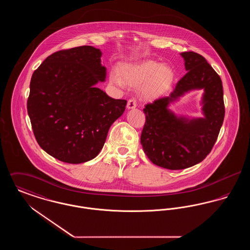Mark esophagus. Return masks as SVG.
<instances>
[{
	"instance_id": "34e87169",
	"label": "esophagus",
	"mask_w": 250,
	"mask_h": 250,
	"mask_svg": "<svg viewBox=\"0 0 250 250\" xmlns=\"http://www.w3.org/2000/svg\"><path fill=\"white\" fill-rule=\"evenodd\" d=\"M136 107H137V101L134 97H132L127 102V108H135Z\"/></svg>"
}]
</instances>
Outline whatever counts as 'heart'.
I'll use <instances>...</instances> for the list:
<instances>
[{
	"instance_id": "1",
	"label": "heart",
	"mask_w": 250,
	"mask_h": 250,
	"mask_svg": "<svg viewBox=\"0 0 250 250\" xmlns=\"http://www.w3.org/2000/svg\"><path fill=\"white\" fill-rule=\"evenodd\" d=\"M120 76L117 72L110 74V82L118 86L125 83L137 86L147 82L142 89L146 96L161 94L173 80V72L160 63L146 61L140 63H125L120 66Z\"/></svg>"
}]
</instances>
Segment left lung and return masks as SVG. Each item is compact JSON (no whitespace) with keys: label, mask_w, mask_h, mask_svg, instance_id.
<instances>
[{"label":"left lung","mask_w":250,"mask_h":250,"mask_svg":"<svg viewBox=\"0 0 250 250\" xmlns=\"http://www.w3.org/2000/svg\"><path fill=\"white\" fill-rule=\"evenodd\" d=\"M188 73L168 96L145 105L146 121L141 143L148 158L157 166L183 169L194 166L210 154L225 116L222 82L205 58L194 51L181 53ZM203 88L204 119L178 118L168 105L191 89Z\"/></svg>","instance_id":"8db88e82"}]
</instances>
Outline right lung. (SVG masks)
I'll use <instances>...</instances> for the list:
<instances>
[{
	"label": "right lung",
	"mask_w": 250,
	"mask_h": 250,
	"mask_svg": "<svg viewBox=\"0 0 250 250\" xmlns=\"http://www.w3.org/2000/svg\"><path fill=\"white\" fill-rule=\"evenodd\" d=\"M100 49L92 46L54 52L34 72L27 110L36 142L60 161L80 164L95 158L126 100L95 87L105 82Z\"/></svg>",
	"instance_id": "obj_1"
}]
</instances>
